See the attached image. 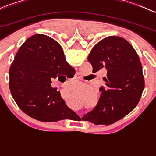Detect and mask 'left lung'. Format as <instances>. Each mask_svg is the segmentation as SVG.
Returning <instances> with one entry per match:
<instances>
[{
    "label": "left lung",
    "instance_id": "1",
    "mask_svg": "<svg viewBox=\"0 0 156 156\" xmlns=\"http://www.w3.org/2000/svg\"><path fill=\"white\" fill-rule=\"evenodd\" d=\"M93 72L107 70L103 78L99 101L82 119L94 125H108L132 111L142 95L144 78L142 65L132 45L125 39L109 36L93 48L87 58Z\"/></svg>",
    "mask_w": 156,
    "mask_h": 156
}]
</instances>
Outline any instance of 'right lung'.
<instances>
[{"label": "right lung", "mask_w": 156, "mask_h": 156, "mask_svg": "<svg viewBox=\"0 0 156 156\" xmlns=\"http://www.w3.org/2000/svg\"><path fill=\"white\" fill-rule=\"evenodd\" d=\"M72 69L54 39L34 34L20 47L9 70L11 94L20 109L33 119L47 122L70 119L76 113L50 84Z\"/></svg>", "instance_id": "add662e5"}]
</instances>
